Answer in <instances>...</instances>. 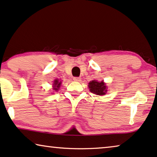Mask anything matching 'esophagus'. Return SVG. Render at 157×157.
Masks as SVG:
<instances>
[{
    "label": "esophagus",
    "instance_id": "1",
    "mask_svg": "<svg viewBox=\"0 0 157 157\" xmlns=\"http://www.w3.org/2000/svg\"><path fill=\"white\" fill-rule=\"evenodd\" d=\"M73 79L75 81H80L81 78H80V77H74Z\"/></svg>",
    "mask_w": 157,
    "mask_h": 157
}]
</instances>
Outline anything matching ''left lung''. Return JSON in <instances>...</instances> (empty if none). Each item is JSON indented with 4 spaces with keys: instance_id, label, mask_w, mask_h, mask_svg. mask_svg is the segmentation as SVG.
<instances>
[{
    "instance_id": "obj_1",
    "label": "left lung",
    "mask_w": 157,
    "mask_h": 157,
    "mask_svg": "<svg viewBox=\"0 0 157 157\" xmlns=\"http://www.w3.org/2000/svg\"><path fill=\"white\" fill-rule=\"evenodd\" d=\"M88 87L90 88V91L98 95H105L106 90V86L103 81L98 82L96 81H92L88 83Z\"/></svg>"
}]
</instances>
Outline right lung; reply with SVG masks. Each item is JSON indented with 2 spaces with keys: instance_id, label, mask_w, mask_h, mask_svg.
<instances>
[{
  "instance_id": "obj_1",
  "label": "right lung",
  "mask_w": 157,
  "mask_h": 157,
  "mask_svg": "<svg viewBox=\"0 0 157 157\" xmlns=\"http://www.w3.org/2000/svg\"><path fill=\"white\" fill-rule=\"evenodd\" d=\"M54 90H58L59 88L61 86V81H59L57 79H56L55 81H54Z\"/></svg>"
}]
</instances>
